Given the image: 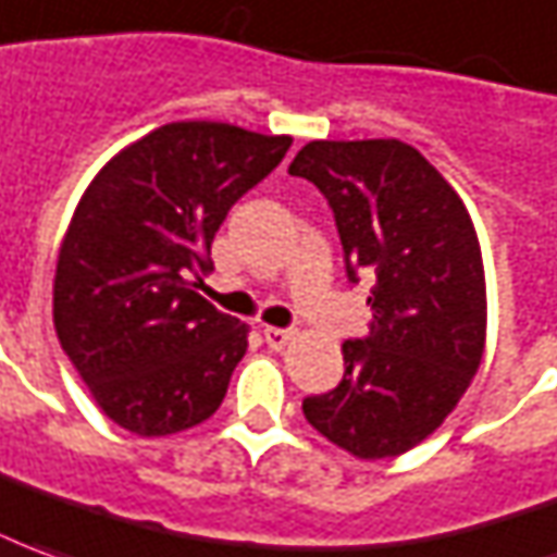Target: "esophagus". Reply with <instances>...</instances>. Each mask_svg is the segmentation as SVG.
<instances>
[{"instance_id": "obj_1", "label": "esophagus", "mask_w": 557, "mask_h": 557, "mask_svg": "<svg viewBox=\"0 0 557 557\" xmlns=\"http://www.w3.org/2000/svg\"><path fill=\"white\" fill-rule=\"evenodd\" d=\"M295 338V329H280V326H268L264 329V344L271 350H283L286 344Z\"/></svg>"}]
</instances>
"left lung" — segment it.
Here are the masks:
<instances>
[{
	"label": "left lung",
	"mask_w": 557,
	"mask_h": 557,
	"mask_svg": "<svg viewBox=\"0 0 557 557\" xmlns=\"http://www.w3.org/2000/svg\"><path fill=\"white\" fill-rule=\"evenodd\" d=\"M289 173L329 200L347 280L372 283L369 335L344 342L342 384L301 411L354 457L406 454L451 414L482 362L485 268L472 219L399 139H317Z\"/></svg>",
	"instance_id": "left-lung-1"
}]
</instances>
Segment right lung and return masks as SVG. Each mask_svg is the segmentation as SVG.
Returning <instances> with one entry per match:
<instances>
[{"label": "right lung", "instance_id": "add662e5", "mask_svg": "<svg viewBox=\"0 0 557 557\" xmlns=\"http://www.w3.org/2000/svg\"><path fill=\"white\" fill-rule=\"evenodd\" d=\"M293 139L176 121L115 154L72 215L54 277L57 338L106 418L170 436L222 406L247 326L198 295L228 210Z\"/></svg>", "mask_w": 557, "mask_h": 557}]
</instances>
